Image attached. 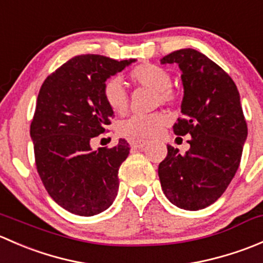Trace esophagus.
<instances>
[{
    "mask_svg": "<svg viewBox=\"0 0 263 263\" xmlns=\"http://www.w3.org/2000/svg\"><path fill=\"white\" fill-rule=\"evenodd\" d=\"M131 145L135 148H139V150H142V148L146 147L147 141H145V140H131Z\"/></svg>",
    "mask_w": 263,
    "mask_h": 263,
    "instance_id": "obj_1",
    "label": "esophagus"
}]
</instances>
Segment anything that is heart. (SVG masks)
Segmentation results:
<instances>
[{"label": "heart", "mask_w": 263, "mask_h": 263, "mask_svg": "<svg viewBox=\"0 0 263 263\" xmlns=\"http://www.w3.org/2000/svg\"><path fill=\"white\" fill-rule=\"evenodd\" d=\"M132 84L146 86L156 91V103L173 104L177 100V94L172 89V75L158 65L144 63L129 72ZM103 99L108 107L116 113H123L128 105V95L123 82L119 78L108 79L103 84ZM168 122V117L161 112L148 115H132L118 123V132L123 136L134 139H150L156 136Z\"/></svg>", "instance_id": "1"}]
</instances>
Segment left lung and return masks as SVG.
<instances>
[{
	"mask_svg": "<svg viewBox=\"0 0 263 263\" xmlns=\"http://www.w3.org/2000/svg\"><path fill=\"white\" fill-rule=\"evenodd\" d=\"M161 63H178L182 70L183 117L173 131L178 136L190 134L191 147L181 154L168 145L159 179L173 205L201 210L225 192L239 168L248 134L239 91L220 66L195 49L172 52Z\"/></svg>",
	"mask_w": 263,
	"mask_h": 263,
	"instance_id": "8db88e82",
	"label": "left lung"
}]
</instances>
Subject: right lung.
Here are the masks:
<instances>
[{
    "label": "right lung",
    "instance_id": "obj_1",
    "mask_svg": "<svg viewBox=\"0 0 263 263\" xmlns=\"http://www.w3.org/2000/svg\"><path fill=\"white\" fill-rule=\"evenodd\" d=\"M135 61L76 55L39 90L30 124L36 171L50 197L71 214L92 216L115 201L128 142L119 139L116 146L97 151L90 142L105 132L113 117L103 99V84Z\"/></svg>",
    "mask_w": 263,
    "mask_h": 263
}]
</instances>
